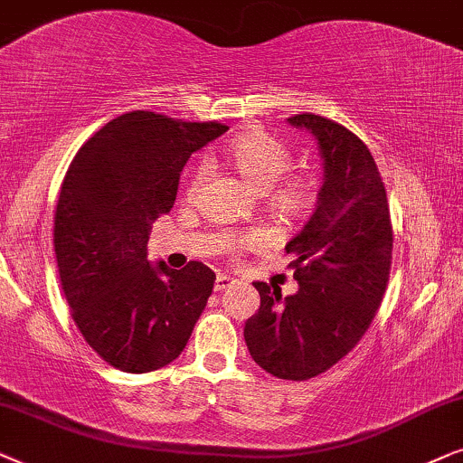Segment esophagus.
Listing matches in <instances>:
<instances>
[{"instance_id": "34e87169", "label": "esophagus", "mask_w": 463, "mask_h": 463, "mask_svg": "<svg viewBox=\"0 0 463 463\" xmlns=\"http://www.w3.org/2000/svg\"><path fill=\"white\" fill-rule=\"evenodd\" d=\"M232 283H235V281H232L231 277H226V275H218V277H215V286H213V289H215V292H224V289L231 288Z\"/></svg>"}]
</instances>
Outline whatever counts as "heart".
Returning a JSON list of instances; mask_svg holds the SVG:
<instances>
[{
  "label": "heart",
  "mask_w": 463,
  "mask_h": 463,
  "mask_svg": "<svg viewBox=\"0 0 463 463\" xmlns=\"http://www.w3.org/2000/svg\"><path fill=\"white\" fill-rule=\"evenodd\" d=\"M226 160L232 169L241 175V180L258 193H267L270 187V207L275 215L288 224L303 220L309 215L316 203V186L309 177L289 175L280 183L279 180L292 169L294 154L289 147L273 135L264 131H248L241 137L232 139L226 147ZM207 177V167H194L186 184V196L199 193L201 184ZM279 181L280 184H277ZM256 237H245L243 243H254Z\"/></svg>",
  "instance_id": "b5f03b06"
}]
</instances>
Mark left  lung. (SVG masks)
Instances as JSON below:
<instances>
[{
	"mask_svg": "<svg viewBox=\"0 0 463 463\" xmlns=\"http://www.w3.org/2000/svg\"><path fill=\"white\" fill-rule=\"evenodd\" d=\"M316 135L324 186L303 231L286 245L298 292L281 298L258 281L260 309L243 336L277 379L309 381L341 362L371 328L392 269L393 231L385 186L364 141L311 112L288 118Z\"/></svg>",
	"mask_w": 463,
	"mask_h": 463,
	"instance_id": "8db88e82",
	"label": "left lung"
}]
</instances>
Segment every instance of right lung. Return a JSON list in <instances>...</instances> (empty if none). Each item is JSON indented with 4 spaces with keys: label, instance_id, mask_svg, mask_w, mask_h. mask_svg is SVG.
Segmentation results:
<instances>
[{
    "label": "right lung",
    "instance_id": "1",
    "mask_svg": "<svg viewBox=\"0 0 463 463\" xmlns=\"http://www.w3.org/2000/svg\"><path fill=\"white\" fill-rule=\"evenodd\" d=\"M220 122L122 114L73 156L54 212V254L80 335L109 366L152 373L186 347L215 273L147 262V235L175 203L190 158L226 133Z\"/></svg>",
    "mask_w": 463,
    "mask_h": 463
}]
</instances>
